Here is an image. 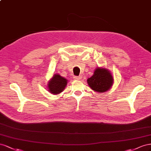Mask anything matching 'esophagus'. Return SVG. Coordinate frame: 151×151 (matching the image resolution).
Returning <instances> with one entry per match:
<instances>
[{"instance_id": "obj_1", "label": "esophagus", "mask_w": 151, "mask_h": 151, "mask_svg": "<svg viewBox=\"0 0 151 151\" xmlns=\"http://www.w3.org/2000/svg\"><path fill=\"white\" fill-rule=\"evenodd\" d=\"M73 78H74V80H80L82 78V77H81V76H74Z\"/></svg>"}]
</instances>
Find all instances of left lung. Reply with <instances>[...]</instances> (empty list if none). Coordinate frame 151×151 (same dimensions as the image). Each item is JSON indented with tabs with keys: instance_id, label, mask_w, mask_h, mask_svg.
<instances>
[{
	"instance_id": "8db88e82",
	"label": "left lung",
	"mask_w": 151,
	"mask_h": 151,
	"mask_svg": "<svg viewBox=\"0 0 151 151\" xmlns=\"http://www.w3.org/2000/svg\"><path fill=\"white\" fill-rule=\"evenodd\" d=\"M89 87L99 93L106 92L113 83V78L109 71L104 68L96 69L93 75L87 80Z\"/></svg>"
}]
</instances>
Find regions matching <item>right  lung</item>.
Listing matches in <instances>:
<instances>
[{"mask_svg": "<svg viewBox=\"0 0 151 151\" xmlns=\"http://www.w3.org/2000/svg\"><path fill=\"white\" fill-rule=\"evenodd\" d=\"M67 84V80L59 75H54L49 81L48 87L52 94H58L63 91Z\"/></svg>", "mask_w": 151, "mask_h": 151, "instance_id": "1", "label": "right lung"}]
</instances>
